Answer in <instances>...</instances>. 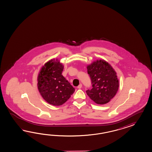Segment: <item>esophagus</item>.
<instances>
[{
  "mask_svg": "<svg viewBox=\"0 0 152 152\" xmlns=\"http://www.w3.org/2000/svg\"><path fill=\"white\" fill-rule=\"evenodd\" d=\"M82 84H80V85H78V86H77V88H78V89H80V88H82Z\"/></svg>",
  "mask_w": 152,
  "mask_h": 152,
  "instance_id": "obj_1",
  "label": "esophagus"
}]
</instances>
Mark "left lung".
<instances>
[{
	"mask_svg": "<svg viewBox=\"0 0 152 152\" xmlns=\"http://www.w3.org/2000/svg\"><path fill=\"white\" fill-rule=\"evenodd\" d=\"M92 88L86 94L94 102L104 104L111 101L117 94L119 81L117 74L108 62L97 60L87 66Z\"/></svg>",
	"mask_w": 152,
	"mask_h": 152,
	"instance_id": "8db88e82",
	"label": "left lung"
}]
</instances>
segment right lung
Instances as JSON below:
<instances>
[{"mask_svg": "<svg viewBox=\"0 0 152 152\" xmlns=\"http://www.w3.org/2000/svg\"><path fill=\"white\" fill-rule=\"evenodd\" d=\"M64 66L51 60L42 67L37 76V88L42 98L50 104L61 106L74 94L75 88L62 75Z\"/></svg>", "mask_w": 152, "mask_h": 152, "instance_id": "right-lung-1", "label": "right lung"}]
</instances>
